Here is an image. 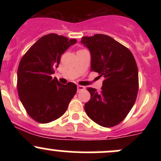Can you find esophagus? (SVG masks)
Wrapping results in <instances>:
<instances>
[{"label": "esophagus", "instance_id": "esophagus-1", "mask_svg": "<svg viewBox=\"0 0 161 161\" xmlns=\"http://www.w3.org/2000/svg\"><path fill=\"white\" fill-rule=\"evenodd\" d=\"M77 89H78V92H80V91H82L85 90V86H80V85H78L77 86Z\"/></svg>", "mask_w": 161, "mask_h": 161}]
</instances>
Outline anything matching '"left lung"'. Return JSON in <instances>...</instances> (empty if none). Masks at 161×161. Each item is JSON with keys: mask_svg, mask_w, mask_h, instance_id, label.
Wrapping results in <instances>:
<instances>
[{"mask_svg": "<svg viewBox=\"0 0 161 161\" xmlns=\"http://www.w3.org/2000/svg\"><path fill=\"white\" fill-rule=\"evenodd\" d=\"M91 53V71L103 77L101 90L87 88L90 99L84 108L97 124L111 128L121 123L132 108L139 90V72L129 48L109 36H83Z\"/></svg>", "mask_w": 161, "mask_h": 161, "instance_id": "8db88e82", "label": "left lung"}]
</instances>
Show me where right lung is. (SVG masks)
<instances>
[{
    "instance_id": "1",
    "label": "right lung",
    "mask_w": 161,
    "mask_h": 161,
    "mask_svg": "<svg viewBox=\"0 0 161 161\" xmlns=\"http://www.w3.org/2000/svg\"><path fill=\"white\" fill-rule=\"evenodd\" d=\"M76 40L50 33L39 39L23 55L17 73L19 97L27 114L42 124L65 113L77 91L73 82L63 85L52 78L61 56Z\"/></svg>"
}]
</instances>
